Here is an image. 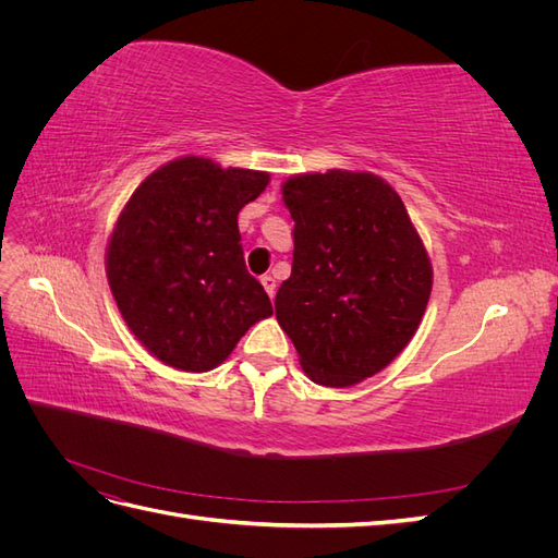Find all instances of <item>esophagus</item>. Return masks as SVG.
<instances>
[{
    "label": "esophagus",
    "mask_w": 558,
    "mask_h": 558,
    "mask_svg": "<svg viewBox=\"0 0 558 558\" xmlns=\"http://www.w3.org/2000/svg\"><path fill=\"white\" fill-rule=\"evenodd\" d=\"M260 283H263V289L267 291V295H269V298H275V293H277V281H275V277L265 275V277L260 279Z\"/></svg>",
    "instance_id": "34e87169"
}]
</instances>
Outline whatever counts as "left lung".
Wrapping results in <instances>:
<instances>
[{
	"instance_id": "obj_1",
	"label": "left lung",
	"mask_w": 558,
	"mask_h": 558,
	"mask_svg": "<svg viewBox=\"0 0 558 558\" xmlns=\"http://www.w3.org/2000/svg\"><path fill=\"white\" fill-rule=\"evenodd\" d=\"M281 193L295 228L277 320L312 381L353 386L414 337L433 286L428 253L400 195L375 174H300Z\"/></svg>"
}]
</instances>
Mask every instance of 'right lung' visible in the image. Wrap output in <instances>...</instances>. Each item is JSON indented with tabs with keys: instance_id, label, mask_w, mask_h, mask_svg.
<instances>
[{
	"instance_id": "obj_1",
	"label": "right lung",
	"mask_w": 558,
	"mask_h": 558,
	"mask_svg": "<svg viewBox=\"0 0 558 558\" xmlns=\"http://www.w3.org/2000/svg\"><path fill=\"white\" fill-rule=\"evenodd\" d=\"M267 183V172L185 156L146 177L118 216L107 248L111 293L128 328L162 363L207 373L272 316L238 228L240 209Z\"/></svg>"
}]
</instances>
